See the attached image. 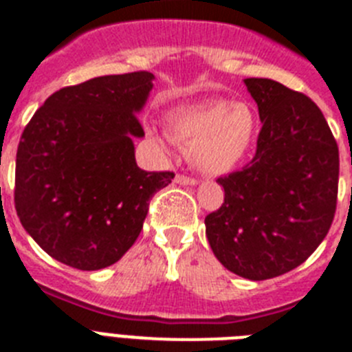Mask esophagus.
<instances>
[{"instance_id":"obj_1","label":"esophagus","mask_w":352,"mask_h":352,"mask_svg":"<svg viewBox=\"0 0 352 352\" xmlns=\"http://www.w3.org/2000/svg\"><path fill=\"white\" fill-rule=\"evenodd\" d=\"M174 182L178 183V185H183V186H186V185H197V182H195L194 178H188V176H183V174H176V178H174Z\"/></svg>"}]
</instances>
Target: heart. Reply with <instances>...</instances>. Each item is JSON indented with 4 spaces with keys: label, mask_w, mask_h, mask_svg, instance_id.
<instances>
[{
    "label": "heart",
    "mask_w": 352,
    "mask_h": 352,
    "mask_svg": "<svg viewBox=\"0 0 352 352\" xmlns=\"http://www.w3.org/2000/svg\"><path fill=\"white\" fill-rule=\"evenodd\" d=\"M166 132L186 149L195 169L220 176L234 170L250 153L259 120L248 102L217 98L170 109Z\"/></svg>",
    "instance_id": "1"
}]
</instances>
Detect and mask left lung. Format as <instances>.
Here are the masks:
<instances>
[{
    "mask_svg": "<svg viewBox=\"0 0 352 352\" xmlns=\"http://www.w3.org/2000/svg\"><path fill=\"white\" fill-rule=\"evenodd\" d=\"M263 123L256 157L217 183L226 197L206 217L223 268L248 280L284 275L321 245L333 222L338 148L321 109L272 79H243Z\"/></svg>",
    "mask_w": 352,
    "mask_h": 352,
    "instance_id": "1",
    "label": "left lung"
}]
</instances>
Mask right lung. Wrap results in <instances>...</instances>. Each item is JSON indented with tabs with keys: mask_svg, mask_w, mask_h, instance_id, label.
Returning a JSON list of instances; mask_svg holds the SVG:
<instances>
[{
	"mask_svg": "<svg viewBox=\"0 0 352 352\" xmlns=\"http://www.w3.org/2000/svg\"><path fill=\"white\" fill-rule=\"evenodd\" d=\"M155 76L95 77L52 93L24 129L15 162V210L28 234L56 261L107 268L142 229L149 201L173 173L138 167V114Z\"/></svg>",
	"mask_w": 352,
	"mask_h": 352,
	"instance_id": "1",
	"label": "right lung"
}]
</instances>
